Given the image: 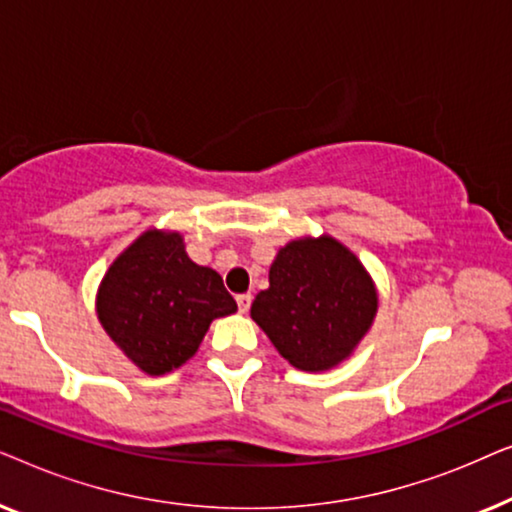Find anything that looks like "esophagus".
I'll use <instances>...</instances> for the list:
<instances>
[{
	"label": "esophagus",
	"mask_w": 512,
	"mask_h": 512,
	"mask_svg": "<svg viewBox=\"0 0 512 512\" xmlns=\"http://www.w3.org/2000/svg\"><path fill=\"white\" fill-rule=\"evenodd\" d=\"M237 307H240L242 314L249 312V307H251V293H240V296H237Z\"/></svg>",
	"instance_id": "34e87169"
}]
</instances>
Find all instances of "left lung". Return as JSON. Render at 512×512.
<instances>
[{
  "mask_svg": "<svg viewBox=\"0 0 512 512\" xmlns=\"http://www.w3.org/2000/svg\"><path fill=\"white\" fill-rule=\"evenodd\" d=\"M375 312L377 293L368 272L333 237L286 244L270 268V286L251 303V319L277 352L310 373L347 359Z\"/></svg>",
  "mask_w": 512,
  "mask_h": 512,
  "instance_id": "1",
  "label": "left lung"
}]
</instances>
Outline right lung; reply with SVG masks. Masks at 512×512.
I'll return each instance as SVG.
<instances>
[{"label": "right lung", "mask_w": 512, "mask_h": 512, "mask_svg": "<svg viewBox=\"0 0 512 512\" xmlns=\"http://www.w3.org/2000/svg\"><path fill=\"white\" fill-rule=\"evenodd\" d=\"M235 310L219 272L195 265L179 233L158 230L144 233L116 258L97 293L104 331L149 375L186 363L209 324Z\"/></svg>", "instance_id": "add662e5"}]
</instances>
